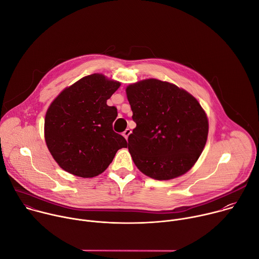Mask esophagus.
I'll use <instances>...</instances> for the list:
<instances>
[{"label":"esophagus","instance_id":"esophagus-1","mask_svg":"<svg viewBox=\"0 0 259 259\" xmlns=\"http://www.w3.org/2000/svg\"><path fill=\"white\" fill-rule=\"evenodd\" d=\"M132 131H131V129H129V128H127L124 132H123V135H124V137L126 138V139H128V136L130 135V133H131Z\"/></svg>","mask_w":259,"mask_h":259}]
</instances>
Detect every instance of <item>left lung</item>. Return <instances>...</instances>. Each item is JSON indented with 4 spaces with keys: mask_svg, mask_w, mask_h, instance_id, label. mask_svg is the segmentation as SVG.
<instances>
[{
    "mask_svg": "<svg viewBox=\"0 0 259 259\" xmlns=\"http://www.w3.org/2000/svg\"><path fill=\"white\" fill-rule=\"evenodd\" d=\"M126 93L136 123L128 137V150L137 168L157 180L188 172L208 136V119L198 100L156 79L132 84Z\"/></svg>",
    "mask_w": 259,
    "mask_h": 259,
    "instance_id": "1",
    "label": "left lung"
}]
</instances>
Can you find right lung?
I'll list each match as a JSON object with an SVG mask.
<instances>
[{"label":"right lung","instance_id":"1","mask_svg":"<svg viewBox=\"0 0 259 259\" xmlns=\"http://www.w3.org/2000/svg\"><path fill=\"white\" fill-rule=\"evenodd\" d=\"M120 85L93 73L64 89L49 106L45 140L66 172L85 178L97 176L127 146L126 139L113 130L117 108L106 104Z\"/></svg>","mask_w":259,"mask_h":259}]
</instances>
